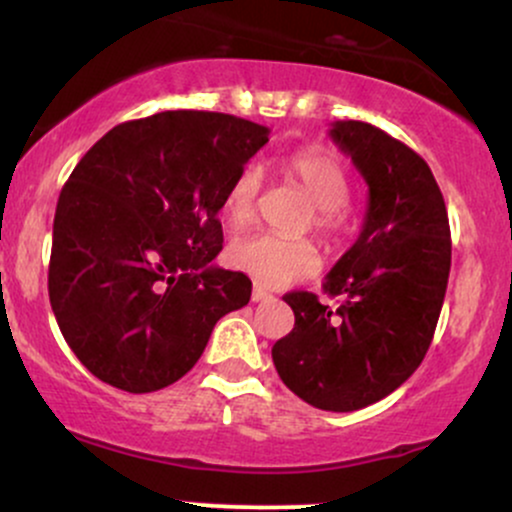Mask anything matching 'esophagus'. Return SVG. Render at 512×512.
<instances>
[{
    "instance_id": "obj_1",
    "label": "esophagus",
    "mask_w": 512,
    "mask_h": 512,
    "mask_svg": "<svg viewBox=\"0 0 512 512\" xmlns=\"http://www.w3.org/2000/svg\"><path fill=\"white\" fill-rule=\"evenodd\" d=\"M269 298H272V293H269L267 289H262V286H255V289H252V303L269 301Z\"/></svg>"
}]
</instances>
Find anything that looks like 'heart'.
I'll return each mask as SVG.
<instances>
[{
    "mask_svg": "<svg viewBox=\"0 0 512 512\" xmlns=\"http://www.w3.org/2000/svg\"><path fill=\"white\" fill-rule=\"evenodd\" d=\"M286 175L296 182L315 204V228L327 240H337L346 228L344 204L349 202L351 185L337 158L325 151H298L286 158ZM262 175L257 168H243L228 187L223 199L231 226H245L255 219ZM228 257L240 272L250 274L264 286H286L291 281L313 276L320 269V252L305 238H279L272 233L240 236L228 248Z\"/></svg>",
    "mask_w": 512,
    "mask_h": 512,
    "instance_id": "1",
    "label": "heart"
}]
</instances>
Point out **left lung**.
Segmentation results:
<instances>
[{"label": "left lung", "instance_id": "obj_1", "mask_svg": "<svg viewBox=\"0 0 512 512\" xmlns=\"http://www.w3.org/2000/svg\"><path fill=\"white\" fill-rule=\"evenodd\" d=\"M330 137L368 182L361 236L327 274V296L293 291V330L274 344L279 378L303 402L356 411L395 392L424 361L450 274V223L428 163L368 122H334Z\"/></svg>", "mask_w": 512, "mask_h": 512}]
</instances>
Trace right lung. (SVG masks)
<instances>
[{"label":"right lung","instance_id":"1","mask_svg":"<svg viewBox=\"0 0 512 512\" xmlns=\"http://www.w3.org/2000/svg\"><path fill=\"white\" fill-rule=\"evenodd\" d=\"M269 129L243 117L168 110L98 139L64 182L48 291L62 337L117 390L154 392L202 356L223 315L250 301L223 248L228 187Z\"/></svg>","mask_w":512,"mask_h":512}]
</instances>
